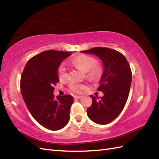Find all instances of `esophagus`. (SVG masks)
<instances>
[{
  "label": "esophagus",
  "mask_w": 159,
  "mask_h": 159,
  "mask_svg": "<svg viewBox=\"0 0 159 159\" xmlns=\"http://www.w3.org/2000/svg\"><path fill=\"white\" fill-rule=\"evenodd\" d=\"M74 98L75 99H80V98H81V97L80 96H76V95H75V96H74Z\"/></svg>",
  "instance_id": "34e87169"
}]
</instances>
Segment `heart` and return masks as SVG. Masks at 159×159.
<instances>
[{"mask_svg":"<svg viewBox=\"0 0 159 159\" xmlns=\"http://www.w3.org/2000/svg\"><path fill=\"white\" fill-rule=\"evenodd\" d=\"M71 63L75 67L79 68L84 72H87L88 76L91 79H97L102 74V69L99 65H96L97 60L94 57L87 55H80L71 60ZM57 75L60 80H65L67 78V68L64 63L57 68ZM85 88V85L79 83H72L70 85V89L74 92H81Z\"/></svg>","mask_w":159,"mask_h":159,"instance_id":"b5f03b06","label":"heart"}]
</instances>
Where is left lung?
I'll return each mask as SVG.
<instances>
[{
	"instance_id": "8db88e82",
	"label": "left lung",
	"mask_w": 159,
	"mask_h": 159,
	"mask_svg": "<svg viewBox=\"0 0 159 159\" xmlns=\"http://www.w3.org/2000/svg\"><path fill=\"white\" fill-rule=\"evenodd\" d=\"M80 52L95 55L103 63L98 90L102 91L103 96L99 99L90 95L92 103L87 115L94 123L107 125L117 117L126 104L132 79L131 68L122 53L111 48L96 47Z\"/></svg>"
}]
</instances>
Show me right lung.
<instances>
[{
    "mask_svg": "<svg viewBox=\"0 0 159 159\" xmlns=\"http://www.w3.org/2000/svg\"><path fill=\"white\" fill-rule=\"evenodd\" d=\"M70 52L48 50L28 60L21 78V92L32 116L46 129H62L70 120L74 102L71 95L54 98L53 86L59 82L57 68Z\"/></svg>",
    "mask_w": 159,
    "mask_h": 159,
    "instance_id": "right-lung-1",
    "label": "right lung"
}]
</instances>
